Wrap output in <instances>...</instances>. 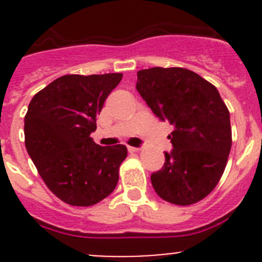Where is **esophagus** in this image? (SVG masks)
I'll list each match as a JSON object with an SVG mask.
<instances>
[{
	"mask_svg": "<svg viewBox=\"0 0 262 262\" xmlns=\"http://www.w3.org/2000/svg\"><path fill=\"white\" fill-rule=\"evenodd\" d=\"M128 150L130 153H134V152H139V150H141V148H137V147H130L129 146L128 147Z\"/></svg>",
	"mask_w": 262,
	"mask_h": 262,
	"instance_id": "obj_1",
	"label": "esophagus"
}]
</instances>
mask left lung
I'll use <instances>...</instances> for the list:
<instances>
[{"label":"left lung","instance_id":"left-lung-1","mask_svg":"<svg viewBox=\"0 0 262 262\" xmlns=\"http://www.w3.org/2000/svg\"><path fill=\"white\" fill-rule=\"evenodd\" d=\"M137 90L162 121L175 126L173 149L152 173L158 196L191 205L213 191L232 147L229 112L214 84L181 67H153L137 72Z\"/></svg>","mask_w":262,"mask_h":262}]
</instances>
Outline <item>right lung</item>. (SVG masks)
I'll return each instance as SVG.
<instances>
[{
	"mask_svg": "<svg viewBox=\"0 0 262 262\" xmlns=\"http://www.w3.org/2000/svg\"><path fill=\"white\" fill-rule=\"evenodd\" d=\"M123 73L66 75L35 94L25 115V146L39 175L62 202L95 205L114 191L124 144L101 147L90 134Z\"/></svg>",
	"mask_w": 262,
	"mask_h": 262,
	"instance_id": "1",
	"label": "right lung"
}]
</instances>
